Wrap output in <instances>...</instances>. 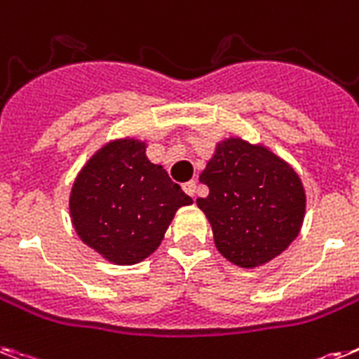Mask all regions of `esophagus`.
<instances>
[{"label": "esophagus", "mask_w": 359, "mask_h": 359, "mask_svg": "<svg viewBox=\"0 0 359 359\" xmlns=\"http://www.w3.org/2000/svg\"><path fill=\"white\" fill-rule=\"evenodd\" d=\"M182 189H184V191L189 195V197H195V191H197V184H195L194 180H189V182L182 184Z\"/></svg>", "instance_id": "esophagus-1"}]
</instances>
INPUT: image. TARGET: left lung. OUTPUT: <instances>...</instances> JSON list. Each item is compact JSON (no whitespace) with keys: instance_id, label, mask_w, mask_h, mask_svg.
Here are the masks:
<instances>
[{"instance_id":"obj_1","label":"left lung","mask_w":359,"mask_h":359,"mask_svg":"<svg viewBox=\"0 0 359 359\" xmlns=\"http://www.w3.org/2000/svg\"><path fill=\"white\" fill-rule=\"evenodd\" d=\"M197 199L223 258L243 269L269 264L297 240L306 189L293 165L264 144L230 136L215 144Z\"/></svg>"}]
</instances>
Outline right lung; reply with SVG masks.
<instances>
[{"label":"right lung","instance_id":"obj_1","mask_svg":"<svg viewBox=\"0 0 359 359\" xmlns=\"http://www.w3.org/2000/svg\"><path fill=\"white\" fill-rule=\"evenodd\" d=\"M145 149V140H110L90 156L69 191L75 232L110 264L134 265L153 255L177 210L194 203Z\"/></svg>","mask_w":359,"mask_h":359}]
</instances>
